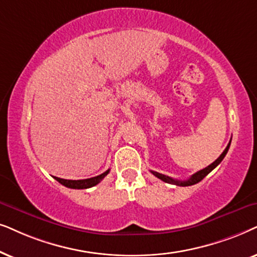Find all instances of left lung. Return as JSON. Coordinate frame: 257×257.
<instances>
[{"mask_svg":"<svg viewBox=\"0 0 257 257\" xmlns=\"http://www.w3.org/2000/svg\"><path fill=\"white\" fill-rule=\"evenodd\" d=\"M230 142H231V140H230V141H229L228 146H227V148H225V149L223 150V153H222L221 155L218 156V159H217V160H215L213 163L209 164V166L206 167V168H204V169L200 170V172H197V173H195L194 175H191V176L189 177V179L186 180V181H180V180H175V179H173V177H169V176H166V175H163V174H160V173L153 172V170H150V172H152V173L154 174V175H155V176L157 177V179L162 180L163 182H167V183H170V184H176V186H180V187H188V186H193V184H196V183L200 182L201 180H203L204 177H206V176L208 175V174H209V173L211 172V170L216 168V167L218 166V164L221 163V161L224 159V156H225V155H227V153H228V149H229V147H230Z\"/></svg>","mask_w":257,"mask_h":257,"instance_id":"obj_1","label":"left lung"}]
</instances>
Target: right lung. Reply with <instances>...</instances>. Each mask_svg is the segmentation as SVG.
<instances>
[{
    "mask_svg": "<svg viewBox=\"0 0 257 257\" xmlns=\"http://www.w3.org/2000/svg\"><path fill=\"white\" fill-rule=\"evenodd\" d=\"M108 173H109V169L103 174H101V175L90 177V179H85V180H64V179H60V177H55V180L59 181V182L61 184H63L64 187L71 188V189H87V188H91L96 186L97 183H100L101 181L108 175Z\"/></svg>",
    "mask_w": 257,
    "mask_h": 257,
    "instance_id": "add662e5",
    "label": "right lung"
}]
</instances>
